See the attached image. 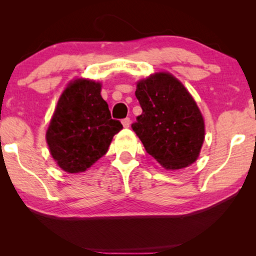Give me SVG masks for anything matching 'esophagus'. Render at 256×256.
Listing matches in <instances>:
<instances>
[{"mask_svg": "<svg viewBox=\"0 0 256 256\" xmlns=\"http://www.w3.org/2000/svg\"><path fill=\"white\" fill-rule=\"evenodd\" d=\"M122 124H124V128H129V126H130V120H129L128 118H126L122 120Z\"/></svg>", "mask_w": 256, "mask_h": 256, "instance_id": "esophagus-1", "label": "esophagus"}]
</instances>
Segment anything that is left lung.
I'll return each mask as SVG.
<instances>
[{"label": "left lung", "instance_id": "left-lung-1", "mask_svg": "<svg viewBox=\"0 0 256 256\" xmlns=\"http://www.w3.org/2000/svg\"><path fill=\"white\" fill-rule=\"evenodd\" d=\"M142 114L132 124L146 152L166 170L190 166L200 155L205 122L197 102L169 72H155L136 82Z\"/></svg>", "mask_w": 256, "mask_h": 256}]
</instances>
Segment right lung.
I'll return each mask as SVG.
<instances>
[{"instance_id":"right-lung-1","label":"right lung","mask_w":256,"mask_h":256,"mask_svg":"<svg viewBox=\"0 0 256 256\" xmlns=\"http://www.w3.org/2000/svg\"><path fill=\"white\" fill-rule=\"evenodd\" d=\"M101 87L100 82L76 78L59 96L45 138L52 158L65 172H85L122 129L121 122L112 118Z\"/></svg>"}]
</instances>
